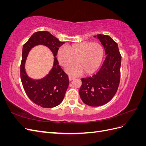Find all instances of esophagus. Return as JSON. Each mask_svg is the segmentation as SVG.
Masks as SVG:
<instances>
[{"mask_svg": "<svg viewBox=\"0 0 146 146\" xmlns=\"http://www.w3.org/2000/svg\"><path fill=\"white\" fill-rule=\"evenodd\" d=\"M69 80H74L75 79V77H72V76H69Z\"/></svg>", "mask_w": 146, "mask_h": 146, "instance_id": "34e87169", "label": "esophagus"}]
</instances>
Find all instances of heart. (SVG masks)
Here are the masks:
<instances>
[{"label": "heart", "mask_w": 146, "mask_h": 146, "mask_svg": "<svg viewBox=\"0 0 146 146\" xmlns=\"http://www.w3.org/2000/svg\"><path fill=\"white\" fill-rule=\"evenodd\" d=\"M104 48L98 42H83L72 44L68 47H61L57 56L60 63L63 67L70 66L67 71L71 75L83 74L90 75L95 72L102 62Z\"/></svg>", "instance_id": "b5f03b06"}]
</instances>
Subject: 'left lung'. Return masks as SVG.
<instances>
[{
  "mask_svg": "<svg viewBox=\"0 0 146 146\" xmlns=\"http://www.w3.org/2000/svg\"><path fill=\"white\" fill-rule=\"evenodd\" d=\"M103 45L106 58L99 71L82 78L79 94L85 104L99 107L111 100L117 91L121 77V55L117 44L108 35H97Z\"/></svg>",
  "mask_w": 146,
  "mask_h": 146,
  "instance_id": "1",
  "label": "left lung"
}]
</instances>
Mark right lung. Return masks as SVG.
Returning a JSON list of instances; mask_svg holds the SVG:
<instances>
[{
    "label": "right lung",
    "instance_id": "right-lung-1",
    "mask_svg": "<svg viewBox=\"0 0 146 146\" xmlns=\"http://www.w3.org/2000/svg\"><path fill=\"white\" fill-rule=\"evenodd\" d=\"M64 43L48 32L40 31L34 33L23 46L20 69L21 82L29 99L41 107L50 108L60 105L68 88V76L61 68L56 58L59 47ZM37 45L49 48L55 58L54 66L49 74L39 80H33L26 73L25 63L29 50Z\"/></svg>",
    "mask_w": 146,
    "mask_h": 146
}]
</instances>
